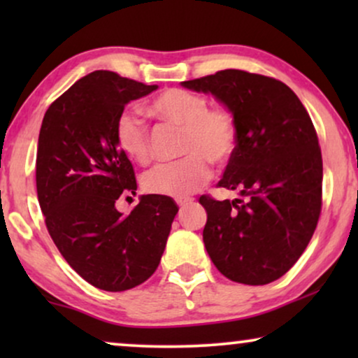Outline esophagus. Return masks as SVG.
Masks as SVG:
<instances>
[{
	"label": "esophagus",
	"instance_id": "obj_1",
	"mask_svg": "<svg viewBox=\"0 0 358 358\" xmlns=\"http://www.w3.org/2000/svg\"><path fill=\"white\" fill-rule=\"evenodd\" d=\"M192 203V199H179L178 200V205L180 208H184V207H187V205H190Z\"/></svg>",
	"mask_w": 358,
	"mask_h": 358
}]
</instances>
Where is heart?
I'll return each instance as SVG.
<instances>
[{
	"instance_id": "b5f03b06",
	"label": "heart",
	"mask_w": 358,
	"mask_h": 358,
	"mask_svg": "<svg viewBox=\"0 0 358 358\" xmlns=\"http://www.w3.org/2000/svg\"><path fill=\"white\" fill-rule=\"evenodd\" d=\"M151 114L166 124L182 129L180 155L173 163L155 166L141 179L148 194L185 199L212 178V166H223L233 158L238 146L236 117L227 107H208L199 92L169 87L150 102ZM115 143L127 158L140 164L151 159V135L143 117L136 110H124L115 122Z\"/></svg>"
}]
</instances>
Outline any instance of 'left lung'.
I'll return each mask as SVG.
<instances>
[{"mask_svg": "<svg viewBox=\"0 0 358 358\" xmlns=\"http://www.w3.org/2000/svg\"><path fill=\"white\" fill-rule=\"evenodd\" d=\"M180 85L212 94L238 124L236 151L218 185L246 200L200 197L205 249L229 280H277L300 259L321 213L322 158L310 115L282 81L243 70Z\"/></svg>", "mask_w": 358, "mask_h": 358, "instance_id": "8db88e82", "label": "left lung"}]
</instances>
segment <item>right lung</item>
I'll return each instance as SVG.
<instances>
[{
	"label": "right lung",
	"instance_id": "obj_1",
	"mask_svg": "<svg viewBox=\"0 0 358 358\" xmlns=\"http://www.w3.org/2000/svg\"><path fill=\"white\" fill-rule=\"evenodd\" d=\"M155 90L92 71L52 102L38 134L37 197L48 233L71 268L106 292L130 290L153 275L179 210L156 194L141 195L127 217L115 208L136 190L115 122L130 101Z\"/></svg>",
	"mask_w": 358,
	"mask_h": 358
}]
</instances>
